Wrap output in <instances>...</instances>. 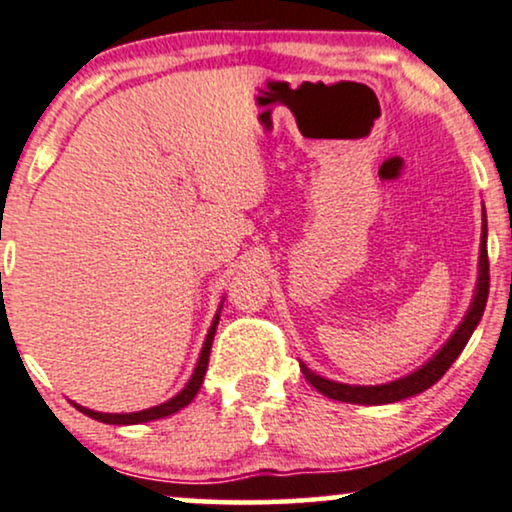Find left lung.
Masks as SVG:
<instances>
[{"label": "left lung", "instance_id": "left-lung-1", "mask_svg": "<svg viewBox=\"0 0 512 512\" xmlns=\"http://www.w3.org/2000/svg\"><path fill=\"white\" fill-rule=\"evenodd\" d=\"M487 296H489V256H487V225H484V237H482V249H479V282H477V294L472 299V306L465 320L460 323L456 334L446 342L444 349H441L437 356L432 358L430 363L422 365L420 370H415L413 375L401 377V380L389 382V384H380V387H351V384H339V382H330L325 377L315 375L301 363V372L308 382L313 384L320 394H325L327 399L334 401H344V403H368V406H380V403H394L401 399H408V396L420 394V391L430 389L434 382L441 380L446 370L451 368L453 361L460 356V351L465 349L468 344L470 334L475 332V327L482 318L484 306H487Z\"/></svg>", "mask_w": 512, "mask_h": 512}]
</instances>
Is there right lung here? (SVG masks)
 I'll list each match as a JSON object with an SVG mask.
<instances>
[{"instance_id": "1", "label": "right lung", "mask_w": 512, "mask_h": 512, "mask_svg": "<svg viewBox=\"0 0 512 512\" xmlns=\"http://www.w3.org/2000/svg\"><path fill=\"white\" fill-rule=\"evenodd\" d=\"M218 318L213 320L211 330H208V337L204 342V349H201V356H199V363H197V370H194L192 380L187 382V387L180 391L175 399H170L166 403H161V406H154V408H147V410H140V413H123V415H113V413H97V410H90V408H82L78 403H73L75 408L80 410V413L90 415L92 420H99V422H106V425H137V422H149V420H159V418H166V415H173L178 413L180 408H185L189 401L197 396V391L201 387V382H204V375H206V368H208V356H211V344H213V334H216V325H218Z\"/></svg>"}]
</instances>
